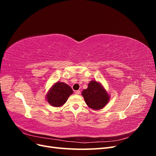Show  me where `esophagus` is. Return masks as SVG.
<instances>
[{
    "instance_id": "esophagus-1",
    "label": "esophagus",
    "mask_w": 156,
    "mask_h": 156,
    "mask_svg": "<svg viewBox=\"0 0 156 156\" xmlns=\"http://www.w3.org/2000/svg\"><path fill=\"white\" fill-rule=\"evenodd\" d=\"M80 94H81V91H80V90H76V91H75V94H77V95H79Z\"/></svg>"
}]
</instances>
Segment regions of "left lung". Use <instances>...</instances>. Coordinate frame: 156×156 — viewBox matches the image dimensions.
Instances as JSON below:
<instances>
[{
    "label": "left lung",
    "mask_w": 156,
    "mask_h": 156,
    "mask_svg": "<svg viewBox=\"0 0 156 156\" xmlns=\"http://www.w3.org/2000/svg\"><path fill=\"white\" fill-rule=\"evenodd\" d=\"M87 105L94 110L101 109L109 101L110 96L101 84L96 81H91L88 88L82 92Z\"/></svg>",
    "instance_id": "1"
}]
</instances>
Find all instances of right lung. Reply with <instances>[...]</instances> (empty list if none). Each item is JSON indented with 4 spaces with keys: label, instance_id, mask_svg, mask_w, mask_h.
<instances>
[{
    "label": "right lung",
    "instance_id": "obj_1",
    "mask_svg": "<svg viewBox=\"0 0 156 156\" xmlns=\"http://www.w3.org/2000/svg\"><path fill=\"white\" fill-rule=\"evenodd\" d=\"M73 93V90L67 84L56 82L49 89L46 99L51 105L58 107L63 105Z\"/></svg>",
    "mask_w": 156,
    "mask_h": 156
}]
</instances>
